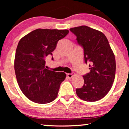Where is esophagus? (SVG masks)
Segmentation results:
<instances>
[{
    "label": "esophagus",
    "mask_w": 129,
    "mask_h": 129,
    "mask_svg": "<svg viewBox=\"0 0 129 129\" xmlns=\"http://www.w3.org/2000/svg\"><path fill=\"white\" fill-rule=\"evenodd\" d=\"M73 76H74V74L73 73H68V74H67V76H68V77H69V79L72 78Z\"/></svg>",
    "instance_id": "obj_1"
}]
</instances>
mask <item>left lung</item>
Masks as SVG:
<instances>
[{
    "instance_id": "obj_1",
    "label": "left lung",
    "mask_w": 129,
    "mask_h": 129,
    "mask_svg": "<svg viewBox=\"0 0 129 129\" xmlns=\"http://www.w3.org/2000/svg\"><path fill=\"white\" fill-rule=\"evenodd\" d=\"M84 50V61L90 72L83 76L84 85L76 89L80 99L93 102L106 95L113 83L116 73L115 56L103 33L86 26L70 28Z\"/></svg>"
}]
</instances>
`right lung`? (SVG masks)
Here are the masks:
<instances>
[{
  "label": "right lung",
  "mask_w": 129,
  "mask_h": 129,
  "mask_svg": "<svg viewBox=\"0 0 129 129\" xmlns=\"http://www.w3.org/2000/svg\"><path fill=\"white\" fill-rule=\"evenodd\" d=\"M69 32L67 29H38L19 42L14 68L19 87L31 101L46 104L57 98L66 75L45 69V60L46 56L52 55L57 42Z\"/></svg>",
  "instance_id": "1"
}]
</instances>
